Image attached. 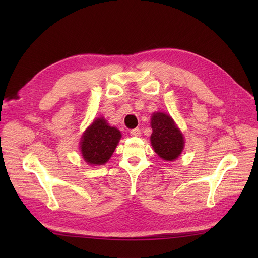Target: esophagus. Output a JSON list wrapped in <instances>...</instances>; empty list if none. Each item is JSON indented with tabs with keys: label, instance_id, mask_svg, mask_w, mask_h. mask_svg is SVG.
Returning <instances> with one entry per match:
<instances>
[{
	"label": "esophagus",
	"instance_id": "34e87169",
	"mask_svg": "<svg viewBox=\"0 0 258 258\" xmlns=\"http://www.w3.org/2000/svg\"><path fill=\"white\" fill-rule=\"evenodd\" d=\"M130 134H131V136H133V137H139V136H141V132H140L139 128L131 130Z\"/></svg>",
	"mask_w": 258,
	"mask_h": 258
}]
</instances>
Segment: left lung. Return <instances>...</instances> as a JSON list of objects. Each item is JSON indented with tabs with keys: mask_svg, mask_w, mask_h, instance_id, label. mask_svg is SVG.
<instances>
[{
	"mask_svg": "<svg viewBox=\"0 0 258 258\" xmlns=\"http://www.w3.org/2000/svg\"><path fill=\"white\" fill-rule=\"evenodd\" d=\"M151 126L152 146L160 158L166 161L177 159L184 148V137L173 119L165 113H154Z\"/></svg>",
	"mask_w": 258,
	"mask_h": 258,
	"instance_id": "8db88e82",
	"label": "left lung"
}]
</instances>
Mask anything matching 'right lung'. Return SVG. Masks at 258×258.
<instances>
[{"label":"right lung","mask_w":258,"mask_h":258,"mask_svg":"<svg viewBox=\"0 0 258 258\" xmlns=\"http://www.w3.org/2000/svg\"><path fill=\"white\" fill-rule=\"evenodd\" d=\"M120 138L118 128L108 125L104 118H97L81 137V156L90 165H103L113 155Z\"/></svg>","instance_id":"obj_1"}]
</instances>
